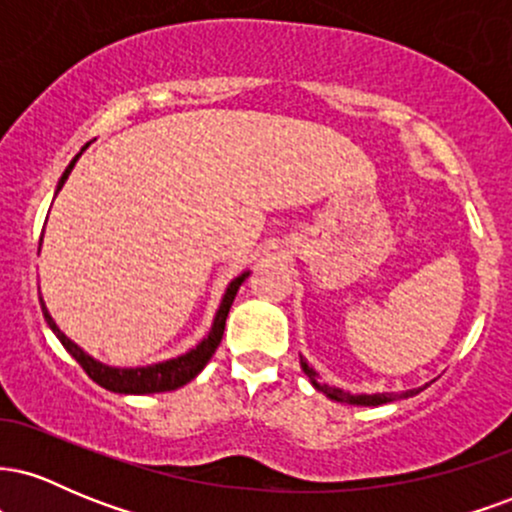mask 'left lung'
Here are the masks:
<instances>
[{
  "label": "left lung",
  "mask_w": 512,
  "mask_h": 512,
  "mask_svg": "<svg viewBox=\"0 0 512 512\" xmlns=\"http://www.w3.org/2000/svg\"><path fill=\"white\" fill-rule=\"evenodd\" d=\"M301 366L305 370V375L310 378V383H313L317 390L325 392L327 397L337 399V402H346V404H361V407H378V404H387V402H395V399H404V397H411V395H419L424 387H419V390H407V392H399V395H387V392H383V395H351V392H344L339 390V387H330L325 383H320V375L315 373L313 368L308 366V363L303 361L301 358Z\"/></svg>",
  "instance_id": "obj_1"
}]
</instances>
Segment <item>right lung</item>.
<instances>
[{
  "mask_svg": "<svg viewBox=\"0 0 512 512\" xmlns=\"http://www.w3.org/2000/svg\"><path fill=\"white\" fill-rule=\"evenodd\" d=\"M86 146H84V149H86ZM84 149H81V151H84ZM79 156L81 154H76L74 161L69 163L67 170H64V175L60 178V185H57V192L62 190L64 180L69 178V173H72L74 163L79 161ZM245 279H248V272L240 274L238 279H233L231 284H228L226 296H223L219 313H216L214 327H211L207 339H204V342L199 344L197 349L187 351L185 356L170 358V361L156 363V366H146V368H110V366H103V363L93 361V358L84 354V351H81L79 346L72 342V339L64 337V334L60 332V327H57L55 320L50 317L48 308H45V303H40V305H43V315H45V320H48L50 330L57 334V339H60L64 349H67L69 354L76 358V363H79V366L86 370V375L93 380V383H98L110 392H120V395H151V392L178 390V387L187 385L192 378H197V375L202 373V368L207 366L209 358L214 356L216 349H219L221 337H223V327H226L228 310H231L233 298H236L240 284H243Z\"/></svg>",
  "mask_w": 512,
  "mask_h": 512,
  "instance_id": "obj_1",
  "label": "right lung"
}]
</instances>
